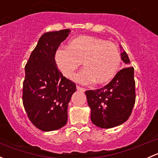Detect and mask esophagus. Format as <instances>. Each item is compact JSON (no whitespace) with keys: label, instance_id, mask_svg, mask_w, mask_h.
Instances as JSON below:
<instances>
[{"label":"esophagus","instance_id":"obj_1","mask_svg":"<svg viewBox=\"0 0 158 158\" xmlns=\"http://www.w3.org/2000/svg\"><path fill=\"white\" fill-rule=\"evenodd\" d=\"M76 89H77L78 91H80V92H85V89L82 88V87H80L79 85H77V86H76Z\"/></svg>","mask_w":158,"mask_h":158}]
</instances>
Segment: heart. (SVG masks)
<instances>
[{"instance_id": "1", "label": "heart", "mask_w": 158, "mask_h": 158, "mask_svg": "<svg viewBox=\"0 0 158 158\" xmlns=\"http://www.w3.org/2000/svg\"><path fill=\"white\" fill-rule=\"evenodd\" d=\"M56 63L66 77H71L80 65L85 68L73 76L82 84H104L114 77L120 69L121 53L111 43L91 36H81L71 40L67 48L56 50Z\"/></svg>"}]
</instances>
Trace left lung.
Segmentation results:
<instances>
[{
	"label": "left lung",
	"instance_id": "8db88e82",
	"mask_svg": "<svg viewBox=\"0 0 158 158\" xmlns=\"http://www.w3.org/2000/svg\"><path fill=\"white\" fill-rule=\"evenodd\" d=\"M122 47V46H121ZM122 60L128 67L117 73L108 85L101 89L85 91L91 109L92 123L102 128H111L126 122L135 102V81L134 68L125 51Z\"/></svg>",
	"mask_w": 158,
	"mask_h": 158
}]
</instances>
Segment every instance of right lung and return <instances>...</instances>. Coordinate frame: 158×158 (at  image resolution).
Wrapping results in <instances>:
<instances>
[{
	"label": "right lung",
	"mask_w": 158,
	"mask_h": 158,
	"mask_svg": "<svg viewBox=\"0 0 158 158\" xmlns=\"http://www.w3.org/2000/svg\"><path fill=\"white\" fill-rule=\"evenodd\" d=\"M69 29L47 32L39 39L25 66L23 104L30 122L44 131L67 123L68 105L76 85L58 69L55 52L69 36Z\"/></svg>",
	"instance_id": "obj_1"
}]
</instances>
